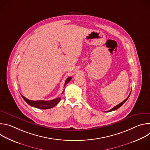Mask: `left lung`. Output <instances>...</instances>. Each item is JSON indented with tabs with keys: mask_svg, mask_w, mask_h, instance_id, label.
Instances as JSON below:
<instances>
[{
	"mask_svg": "<svg viewBox=\"0 0 150 150\" xmlns=\"http://www.w3.org/2000/svg\"><path fill=\"white\" fill-rule=\"evenodd\" d=\"M130 94H131V93L129 94V96H128L124 101H123L122 103H120V104H119L118 105H116L115 107H114V108H112V109H110V110H108V111H107V112H112V111H114V110H117V109H119V108H120V107H121L125 102H126V101L128 99V98H129V96H130Z\"/></svg>",
	"mask_w": 150,
	"mask_h": 150,
	"instance_id": "1",
	"label": "left lung"
}]
</instances>
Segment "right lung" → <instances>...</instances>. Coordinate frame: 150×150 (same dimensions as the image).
<instances>
[{"label": "right lung", "mask_w": 150, "mask_h": 150, "mask_svg": "<svg viewBox=\"0 0 150 150\" xmlns=\"http://www.w3.org/2000/svg\"><path fill=\"white\" fill-rule=\"evenodd\" d=\"M72 79V77L70 76L65 81V85H64V87ZM64 91L62 92V94L63 93ZM23 99L29 105L31 106L34 107L35 108L41 109H51L55 106L60 101V97H57L54 100H49V101H45V100H38V101H33L30 100L24 97L23 95H21Z\"/></svg>", "instance_id": "obj_1"}]
</instances>
